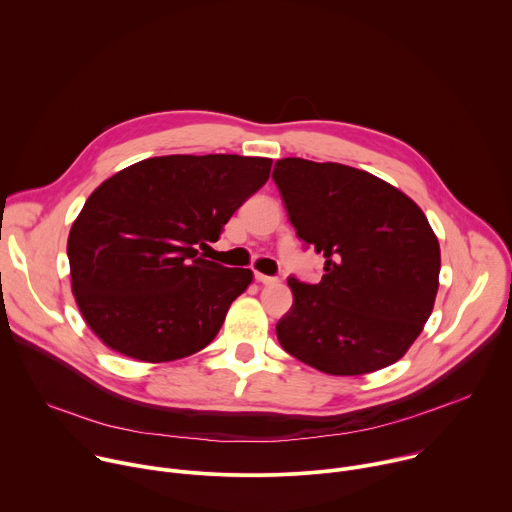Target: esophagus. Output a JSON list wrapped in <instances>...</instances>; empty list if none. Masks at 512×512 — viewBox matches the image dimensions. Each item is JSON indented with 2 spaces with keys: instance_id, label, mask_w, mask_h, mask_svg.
Here are the masks:
<instances>
[{
  "instance_id": "obj_1",
  "label": "esophagus",
  "mask_w": 512,
  "mask_h": 512,
  "mask_svg": "<svg viewBox=\"0 0 512 512\" xmlns=\"http://www.w3.org/2000/svg\"><path fill=\"white\" fill-rule=\"evenodd\" d=\"M255 281H257V283H265V285H271V283H275L277 279H275V277H271V275H265V273H259V271H255Z\"/></svg>"
}]
</instances>
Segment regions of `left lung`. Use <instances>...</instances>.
I'll use <instances>...</instances> for the list:
<instances>
[{"mask_svg":"<svg viewBox=\"0 0 512 512\" xmlns=\"http://www.w3.org/2000/svg\"><path fill=\"white\" fill-rule=\"evenodd\" d=\"M273 180L298 237L324 255L320 283L289 277L294 306L277 322L285 352L340 377L397 362L440 287V243L423 210L350 166L283 158Z\"/></svg>","mask_w":512,"mask_h":512,"instance_id":"1","label":"left lung"}]
</instances>
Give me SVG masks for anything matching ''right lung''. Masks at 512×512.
Wrapping results in <instances>:
<instances>
[{
	"label": "right lung",
	"mask_w": 512,
	"mask_h": 512,
	"mask_svg": "<svg viewBox=\"0 0 512 512\" xmlns=\"http://www.w3.org/2000/svg\"><path fill=\"white\" fill-rule=\"evenodd\" d=\"M269 158L141 160L105 180L72 223L70 285L111 350L170 362L208 346L253 271L198 255L269 178Z\"/></svg>",
	"instance_id": "right-lung-1"
}]
</instances>
